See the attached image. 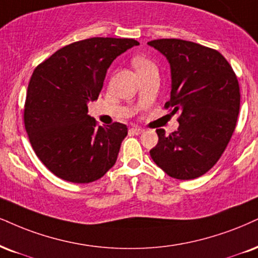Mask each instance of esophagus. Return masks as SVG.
Returning <instances> with one entry per match:
<instances>
[{
	"instance_id": "1",
	"label": "esophagus",
	"mask_w": 258,
	"mask_h": 258,
	"mask_svg": "<svg viewBox=\"0 0 258 258\" xmlns=\"http://www.w3.org/2000/svg\"><path fill=\"white\" fill-rule=\"evenodd\" d=\"M144 132L145 130L142 128H140V126H133V128H130V133L134 135H140V134H142Z\"/></svg>"
}]
</instances>
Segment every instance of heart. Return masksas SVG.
Listing matches in <instances>:
<instances>
[{
  "label": "heart",
  "instance_id": "1",
  "mask_svg": "<svg viewBox=\"0 0 258 258\" xmlns=\"http://www.w3.org/2000/svg\"><path fill=\"white\" fill-rule=\"evenodd\" d=\"M133 66L136 69V72L140 74H144V73L151 72V71H157V66L152 61L151 58L146 56H136L133 58Z\"/></svg>",
  "mask_w": 258,
  "mask_h": 258
}]
</instances>
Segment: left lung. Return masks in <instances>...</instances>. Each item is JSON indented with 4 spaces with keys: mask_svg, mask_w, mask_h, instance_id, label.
<instances>
[{
    "mask_svg": "<svg viewBox=\"0 0 258 258\" xmlns=\"http://www.w3.org/2000/svg\"><path fill=\"white\" fill-rule=\"evenodd\" d=\"M171 67L170 100L165 109L179 113L177 132L157 129L149 151L153 161L176 179H194L217 164L232 138L240 106L238 79L217 50L182 39L148 41Z\"/></svg>",
    "mask_w": 258,
    "mask_h": 258,
    "instance_id": "left-lung-1",
    "label": "left lung"
}]
</instances>
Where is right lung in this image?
Here are the masks:
<instances>
[{
    "label": "right lung",
    "instance_id": "right-lung-1",
    "mask_svg": "<svg viewBox=\"0 0 258 258\" xmlns=\"http://www.w3.org/2000/svg\"><path fill=\"white\" fill-rule=\"evenodd\" d=\"M139 44L103 37L75 41L34 69L25 101V129L34 153L55 176L91 183L116 163L128 128L118 122L97 125L87 105L99 97L113 59Z\"/></svg>",
    "mask_w": 258,
    "mask_h": 258
}]
</instances>
